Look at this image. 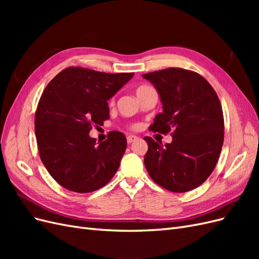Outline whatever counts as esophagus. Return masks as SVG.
<instances>
[{
  "instance_id": "esophagus-1",
  "label": "esophagus",
  "mask_w": 259,
  "mask_h": 259,
  "mask_svg": "<svg viewBox=\"0 0 259 259\" xmlns=\"http://www.w3.org/2000/svg\"><path fill=\"white\" fill-rule=\"evenodd\" d=\"M137 138H138L137 136H134V135H128V136L126 137V140H127V143H128V144H132L133 142H135V140H136Z\"/></svg>"
}]
</instances>
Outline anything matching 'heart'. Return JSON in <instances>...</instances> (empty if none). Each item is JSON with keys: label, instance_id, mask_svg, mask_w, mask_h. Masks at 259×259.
Here are the masks:
<instances>
[{"label": "heart", "instance_id": "1", "mask_svg": "<svg viewBox=\"0 0 259 259\" xmlns=\"http://www.w3.org/2000/svg\"><path fill=\"white\" fill-rule=\"evenodd\" d=\"M150 89H151V86H149V85H140V86H138L137 90H136L137 97L142 96L145 92H147L148 90H150ZM135 127H136V125H133V126H132V128H135Z\"/></svg>", "mask_w": 259, "mask_h": 259}]
</instances>
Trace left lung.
<instances>
[{
	"label": "left lung",
	"mask_w": 259,
	"mask_h": 259,
	"mask_svg": "<svg viewBox=\"0 0 259 259\" xmlns=\"http://www.w3.org/2000/svg\"><path fill=\"white\" fill-rule=\"evenodd\" d=\"M143 77L154 85L163 105L150 131L173 137L165 146L144 138L146 169L168 191H190L205 182L219 159L225 134L221 101L204 77L190 70L167 68Z\"/></svg>",
	"instance_id": "left-lung-1"
}]
</instances>
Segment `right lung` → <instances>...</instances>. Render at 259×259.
<instances>
[{"instance_id": "right-lung-1", "label": "right lung", "mask_w": 259, "mask_h": 259, "mask_svg": "<svg viewBox=\"0 0 259 259\" xmlns=\"http://www.w3.org/2000/svg\"><path fill=\"white\" fill-rule=\"evenodd\" d=\"M133 75L69 67L45 88L35 111V137L44 166L61 187L93 192L116 173L126 137L113 131L96 144L89 133L109 119L107 101Z\"/></svg>"}]
</instances>
